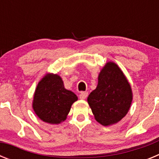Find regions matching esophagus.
<instances>
[{
	"instance_id": "34e87169",
	"label": "esophagus",
	"mask_w": 159,
	"mask_h": 159,
	"mask_svg": "<svg viewBox=\"0 0 159 159\" xmlns=\"http://www.w3.org/2000/svg\"><path fill=\"white\" fill-rule=\"evenodd\" d=\"M88 92H81L80 95V99H85L87 97H88Z\"/></svg>"
}]
</instances>
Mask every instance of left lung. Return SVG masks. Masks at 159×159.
I'll return each instance as SVG.
<instances>
[{
    "instance_id": "1",
    "label": "left lung",
    "mask_w": 159,
    "mask_h": 159,
    "mask_svg": "<svg viewBox=\"0 0 159 159\" xmlns=\"http://www.w3.org/2000/svg\"><path fill=\"white\" fill-rule=\"evenodd\" d=\"M132 90L119 66L107 62L98 77V85L88 97L95 119L102 126L117 123L128 112Z\"/></svg>"
}]
</instances>
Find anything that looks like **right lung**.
<instances>
[{
    "instance_id": "obj_1",
    "label": "right lung",
    "mask_w": 159,
    "mask_h": 159,
    "mask_svg": "<svg viewBox=\"0 0 159 159\" xmlns=\"http://www.w3.org/2000/svg\"><path fill=\"white\" fill-rule=\"evenodd\" d=\"M75 94L65 89L62 79L57 74L48 73L38 83L32 101V108L42 121L59 124L67 119Z\"/></svg>"
}]
</instances>
